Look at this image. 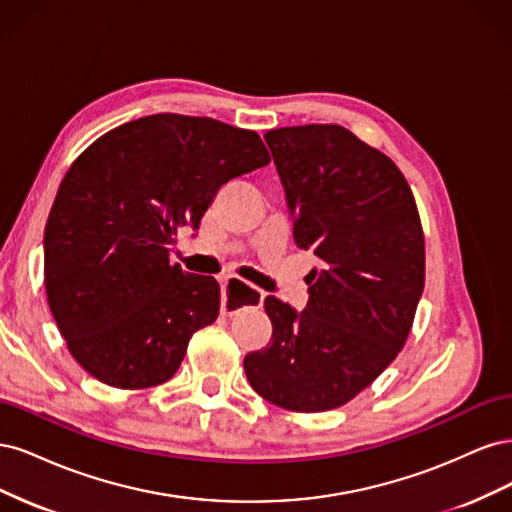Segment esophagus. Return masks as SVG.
I'll return each instance as SVG.
<instances>
[{"mask_svg":"<svg viewBox=\"0 0 512 512\" xmlns=\"http://www.w3.org/2000/svg\"><path fill=\"white\" fill-rule=\"evenodd\" d=\"M262 301H265V292L260 288L247 286L232 275L222 280V314L224 316H235L245 307L262 305Z\"/></svg>","mask_w":512,"mask_h":512,"instance_id":"esophagus-1","label":"esophagus"}]
</instances>
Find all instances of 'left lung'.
Returning a JSON list of instances; mask_svg holds the SVG:
<instances>
[{"label": "left lung", "instance_id": "1", "mask_svg": "<svg viewBox=\"0 0 512 512\" xmlns=\"http://www.w3.org/2000/svg\"><path fill=\"white\" fill-rule=\"evenodd\" d=\"M294 243L320 260L303 312L265 299L269 346L243 359L252 389L292 412L348 404L404 348L425 286V237L406 177L335 123L269 130Z\"/></svg>", "mask_w": 512, "mask_h": 512}]
</instances>
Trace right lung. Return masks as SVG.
<instances>
[{
    "label": "right lung",
    "mask_w": 512,
    "mask_h": 512,
    "mask_svg": "<svg viewBox=\"0 0 512 512\" xmlns=\"http://www.w3.org/2000/svg\"><path fill=\"white\" fill-rule=\"evenodd\" d=\"M269 162L256 132L175 113L123 123L72 162L44 228V286L89 376L115 389L175 376L220 314V284L170 265V245L224 183Z\"/></svg>",
    "instance_id": "1"
}]
</instances>
